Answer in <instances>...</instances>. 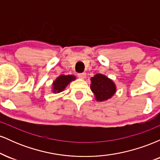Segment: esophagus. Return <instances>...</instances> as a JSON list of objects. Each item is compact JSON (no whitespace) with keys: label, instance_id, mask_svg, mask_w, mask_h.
I'll list each match as a JSON object with an SVG mask.
<instances>
[{"label":"esophagus","instance_id":"34e87169","mask_svg":"<svg viewBox=\"0 0 160 160\" xmlns=\"http://www.w3.org/2000/svg\"><path fill=\"white\" fill-rule=\"evenodd\" d=\"M86 73H81V74H78V77L80 79H85L86 78Z\"/></svg>","mask_w":160,"mask_h":160}]
</instances>
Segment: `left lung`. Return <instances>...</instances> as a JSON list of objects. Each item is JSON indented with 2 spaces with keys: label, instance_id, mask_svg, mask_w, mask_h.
Returning <instances> with one entry per match:
<instances>
[{
  "label": "left lung",
  "instance_id": "1",
  "mask_svg": "<svg viewBox=\"0 0 160 160\" xmlns=\"http://www.w3.org/2000/svg\"><path fill=\"white\" fill-rule=\"evenodd\" d=\"M90 88L98 102H103L111 98L117 90L113 80L102 74H95L91 78Z\"/></svg>",
  "mask_w": 160,
  "mask_h": 160
}]
</instances>
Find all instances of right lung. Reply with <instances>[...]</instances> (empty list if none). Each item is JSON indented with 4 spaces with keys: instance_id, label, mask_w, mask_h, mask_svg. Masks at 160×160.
<instances>
[{
    "instance_id": "right-lung-1",
    "label": "right lung",
    "mask_w": 160,
    "mask_h": 160,
    "mask_svg": "<svg viewBox=\"0 0 160 160\" xmlns=\"http://www.w3.org/2000/svg\"><path fill=\"white\" fill-rule=\"evenodd\" d=\"M76 78L74 75H60L52 82V92L59 93L65 89V87Z\"/></svg>"
}]
</instances>
